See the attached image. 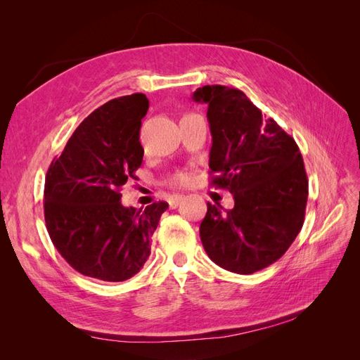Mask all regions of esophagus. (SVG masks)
<instances>
[{
  "instance_id": "1",
  "label": "esophagus",
  "mask_w": 360,
  "mask_h": 360,
  "mask_svg": "<svg viewBox=\"0 0 360 360\" xmlns=\"http://www.w3.org/2000/svg\"><path fill=\"white\" fill-rule=\"evenodd\" d=\"M184 200V195H176V197H171L169 198V207H172V209H174V207H177L179 205V202L180 201H183Z\"/></svg>"
}]
</instances>
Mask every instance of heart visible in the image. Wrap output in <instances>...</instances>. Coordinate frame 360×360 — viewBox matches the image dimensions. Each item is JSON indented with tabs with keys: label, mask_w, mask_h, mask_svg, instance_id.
Segmentation results:
<instances>
[{
	"label": "heart",
	"mask_w": 360,
	"mask_h": 360,
	"mask_svg": "<svg viewBox=\"0 0 360 360\" xmlns=\"http://www.w3.org/2000/svg\"><path fill=\"white\" fill-rule=\"evenodd\" d=\"M189 176L188 174H184V172H180V174H177L176 176V183L177 184H181V186H186V184L189 183Z\"/></svg>",
	"instance_id": "heart-1"
}]
</instances>
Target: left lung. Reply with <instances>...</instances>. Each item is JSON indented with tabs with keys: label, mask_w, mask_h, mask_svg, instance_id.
<instances>
[{
	"label": "left lung",
	"mask_w": 360,
	"mask_h": 360,
	"mask_svg": "<svg viewBox=\"0 0 360 360\" xmlns=\"http://www.w3.org/2000/svg\"><path fill=\"white\" fill-rule=\"evenodd\" d=\"M192 99L209 105L212 184L234 197L231 210L207 202L201 242L217 266L250 275L278 261L302 230L308 177L300 150L240 90L204 85Z\"/></svg>",
	"instance_id": "left-lung-1"
}]
</instances>
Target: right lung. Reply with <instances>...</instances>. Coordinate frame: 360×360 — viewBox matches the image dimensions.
I'll return each instance as SVG.
<instances>
[{
	"mask_svg": "<svg viewBox=\"0 0 360 360\" xmlns=\"http://www.w3.org/2000/svg\"><path fill=\"white\" fill-rule=\"evenodd\" d=\"M143 93L97 108L76 127L45 180V222L61 257L84 276L122 282L150 257L151 236L168 204L124 207L122 188L141 167Z\"/></svg>",
	"mask_w": 360,
	"mask_h": 360,
	"instance_id": "obj_1",
	"label": "right lung"
}]
</instances>
